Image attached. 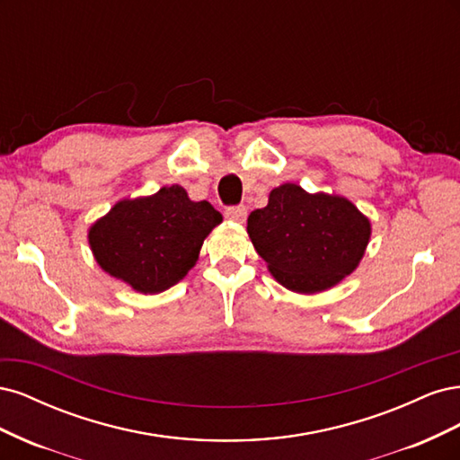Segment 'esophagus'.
Returning <instances> with one entry per match:
<instances>
[{
	"instance_id": "obj_1",
	"label": "esophagus",
	"mask_w": 460,
	"mask_h": 460,
	"mask_svg": "<svg viewBox=\"0 0 460 460\" xmlns=\"http://www.w3.org/2000/svg\"><path fill=\"white\" fill-rule=\"evenodd\" d=\"M225 217L234 222H243L247 218V207L245 205H230V207H226Z\"/></svg>"
}]
</instances>
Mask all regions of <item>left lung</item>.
Masks as SVG:
<instances>
[{"label":"left lung","instance_id":"obj_1","mask_svg":"<svg viewBox=\"0 0 460 460\" xmlns=\"http://www.w3.org/2000/svg\"><path fill=\"white\" fill-rule=\"evenodd\" d=\"M257 253L284 288L314 294L338 284L363 259L370 222L343 198L296 184L270 191L269 205L247 218Z\"/></svg>","mask_w":460,"mask_h":460}]
</instances>
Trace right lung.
Here are the masks:
<instances>
[{
  "instance_id": "1",
  "label": "right lung",
  "mask_w": 460,
  "mask_h": 460,
  "mask_svg": "<svg viewBox=\"0 0 460 460\" xmlns=\"http://www.w3.org/2000/svg\"><path fill=\"white\" fill-rule=\"evenodd\" d=\"M220 220L211 203L191 201L182 186L161 188L119 201L90 228V245L105 272L142 294H159L188 274Z\"/></svg>"
}]
</instances>
